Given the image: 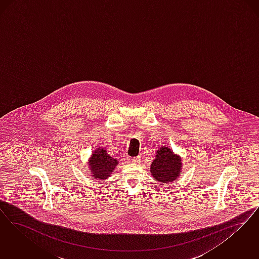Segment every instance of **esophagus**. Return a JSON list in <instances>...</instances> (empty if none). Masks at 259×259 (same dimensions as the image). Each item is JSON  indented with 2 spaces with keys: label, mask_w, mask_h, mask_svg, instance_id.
Segmentation results:
<instances>
[{
  "label": "esophagus",
  "mask_w": 259,
  "mask_h": 259,
  "mask_svg": "<svg viewBox=\"0 0 259 259\" xmlns=\"http://www.w3.org/2000/svg\"><path fill=\"white\" fill-rule=\"evenodd\" d=\"M139 158H140L138 156L137 157H130V158H127V160L131 161V162H138Z\"/></svg>",
  "instance_id": "1"
}]
</instances>
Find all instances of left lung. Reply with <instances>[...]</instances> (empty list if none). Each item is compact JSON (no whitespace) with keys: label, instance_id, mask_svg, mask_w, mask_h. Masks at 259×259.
Returning a JSON list of instances; mask_svg holds the SVG:
<instances>
[{"label":"left lung","instance_id":"8db88e82","mask_svg":"<svg viewBox=\"0 0 259 259\" xmlns=\"http://www.w3.org/2000/svg\"><path fill=\"white\" fill-rule=\"evenodd\" d=\"M181 161L182 159L169 148L161 147L151 164V173L156 180L161 183L173 182L180 174Z\"/></svg>","mask_w":259,"mask_h":259}]
</instances>
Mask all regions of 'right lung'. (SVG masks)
<instances>
[{"mask_svg": "<svg viewBox=\"0 0 259 259\" xmlns=\"http://www.w3.org/2000/svg\"><path fill=\"white\" fill-rule=\"evenodd\" d=\"M91 171L94 178L106 179L118 164L117 159L110 157L104 149H99L92 155L90 159Z\"/></svg>", "mask_w": 259, "mask_h": 259, "instance_id": "1", "label": "right lung"}]
</instances>
